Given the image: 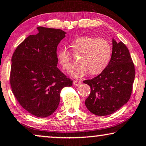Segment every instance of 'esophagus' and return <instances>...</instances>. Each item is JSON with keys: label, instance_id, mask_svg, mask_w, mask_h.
<instances>
[{"label": "esophagus", "instance_id": "esophagus-1", "mask_svg": "<svg viewBox=\"0 0 146 146\" xmlns=\"http://www.w3.org/2000/svg\"><path fill=\"white\" fill-rule=\"evenodd\" d=\"M81 83V82L80 81H77V80H75V81H73V85H75V86L79 85Z\"/></svg>", "mask_w": 146, "mask_h": 146}]
</instances>
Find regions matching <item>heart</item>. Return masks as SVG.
<instances>
[{"label": "heart", "mask_w": 146, "mask_h": 146, "mask_svg": "<svg viewBox=\"0 0 146 146\" xmlns=\"http://www.w3.org/2000/svg\"><path fill=\"white\" fill-rule=\"evenodd\" d=\"M71 47L75 54L81 55V65L72 73L74 77H83L91 72L98 74L105 67L111 57L112 48L107 40L88 36H81L71 43ZM59 64L67 71L73 70L75 63L72 55L66 49H61L57 53Z\"/></svg>", "instance_id": "obj_1"}]
</instances>
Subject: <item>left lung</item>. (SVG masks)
Listing matches in <instances>:
<instances>
[{
    "instance_id": "8db88e82",
    "label": "left lung",
    "mask_w": 146,
    "mask_h": 146,
    "mask_svg": "<svg viewBox=\"0 0 146 146\" xmlns=\"http://www.w3.org/2000/svg\"><path fill=\"white\" fill-rule=\"evenodd\" d=\"M134 77V65L128 49L124 43L112 39L107 66L98 76L83 81L91 89L85 100L87 109L97 116L114 113L130 99Z\"/></svg>"
}]
</instances>
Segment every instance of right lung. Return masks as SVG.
<instances>
[{
    "instance_id": "right-lung-1",
    "label": "right lung",
    "mask_w": 146,
    "mask_h": 146,
    "mask_svg": "<svg viewBox=\"0 0 146 146\" xmlns=\"http://www.w3.org/2000/svg\"><path fill=\"white\" fill-rule=\"evenodd\" d=\"M12 55L10 76L12 91L22 107L40 118L50 116L58 107L60 92L73 81L59 69L57 48L65 37L63 30L37 28Z\"/></svg>"
}]
</instances>
